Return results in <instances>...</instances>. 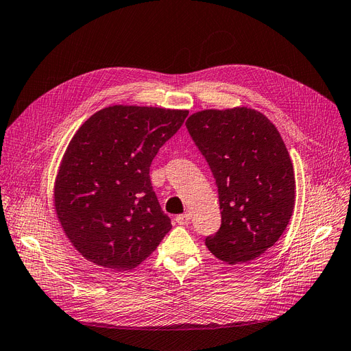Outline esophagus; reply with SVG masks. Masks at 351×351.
Wrapping results in <instances>:
<instances>
[{
	"instance_id": "1",
	"label": "esophagus",
	"mask_w": 351,
	"mask_h": 351,
	"mask_svg": "<svg viewBox=\"0 0 351 351\" xmlns=\"http://www.w3.org/2000/svg\"><path fill=\"white\" fill-rule=\"evenodd\" d=\"M176 221L178 224H181V226H187V224L190 223V215L189 213H184V215H178L176 217Z\"/></svg>"
}]
</instances>
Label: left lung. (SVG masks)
Wrapping results in <instances>:
<instances>
[{
  "label": "left lung",
  "instance_id": "8db88e82",
  "mask_svg": "<svg viewBox=\"0 0 351 351\" xmlns=\"http://www.w3.org/2000/svg\"><path fill=\"white\" fill-rule=\"evenodd\" d=\"M186 127L216 180L220 229L206 246L223 262H249L272 247L295 204V176L275 125L246 106L204 109Z\"/></svg>",
  "mask_w": 351,
  "mask_h": 351
}]
</instances>
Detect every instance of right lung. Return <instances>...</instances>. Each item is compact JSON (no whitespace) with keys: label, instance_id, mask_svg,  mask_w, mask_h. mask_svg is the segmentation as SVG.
<instances>
[{"label":"right lung","instance_id":"right-lung-1","mask_svg":"<svg viewBox=\"0 0 351 351\" xmlns=\"http://www.w3.org/2000/svg\"><path fill=\"white\" fill-rule=\"evenodd\" d=\"M187 115L181 109L114 105L97 110L73 135L56 177L54 207L83 258L130 271L170 232L149 167Z\"/></svg>","mask_w":351,"mask_h":351}]
</instances>
